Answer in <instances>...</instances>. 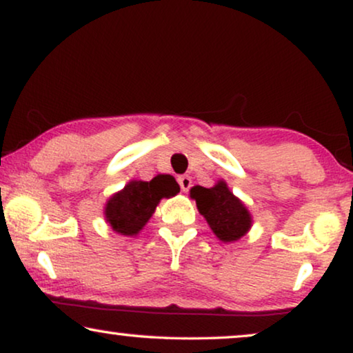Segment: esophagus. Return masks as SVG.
Returning <instances> with one entry per match:
<instances>
[{
    "mask_svg": "<svg viewBox=\"0 0 353 353\" xmlns=\"http://www.w3.org/2000/svg\"><path fill=\"white\" fill-rule=\"evenodd\" d=\"M178 183H180V188H181L183 192L190 191V188H191V185H192L191 178L188 176V175H181L180 178H178Z\"/></svg>",
    "mask_w": 353,
    "mask_h": 353,
    "instance_id": "esophagus-1",
    "label": "esophagus"
}]
</instances>
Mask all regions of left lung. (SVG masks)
<instances>
[{
  "label": "left lung",
  "instance_id": "8db88e82",
  "mask_svg": "<svg viewBox=\"0 0 353 353\" xmlns=\"http://www.w3.org/2000/svg\"><path fill=\"white\" fill-rule=\"evenodd\" d=\"M190 194L196 201L199 214L204 215L212 231L223 243L241 239L252 226L249 210L230 191L223 180H220L214 188H191Z\"/></svg>",
  "mask_w": 353,
  "mask_h": 353
}]
</instances>
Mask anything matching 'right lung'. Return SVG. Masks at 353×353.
I'll return each instance as SVG.
<instances>
[{
  "instance_id": "obj_1",
  "label": "right lung",
  "mask_w": 353,
  "mask_h": 353,
  "mask_svg": "<svg viewBox=\"0 0 353 353\" xmlns=\"http://www.w3.org/2000/svg\"><path fill=\"white\" fill-rule=\"evenodd\" d=\"M180 186L172 175H157L151 181L133 180L115 192L105 204L104 215L115 233L137 236L151 219L163 197H173Z\"/></svg>"
}]
</instances>
